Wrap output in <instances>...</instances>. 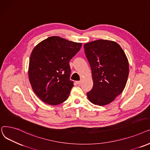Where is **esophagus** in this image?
<instances>
[{"label":"esophagus","instance_id":"obj_1","mask_svg":"<svg viewBox=\"0 0 150 150\" xmlns=\"http://www.w3.org/2000/svg\"><path fill=\"white\" fill-rule=\"evenodd\" d=\"M76 82L77 84H81V83H82V80H81V81H76Z\"/></svg>","mask_w":150,"mask_h":150}]
</instances>
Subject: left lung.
<instances>
[{
	"label": "left lung",
	"instance_id": "8db88e82",
	"mask_svg": "<svg viewBox=\"0 0 150 150\" xmlns=\"http://www.w3.org/2000/svg\"><path fill=\"white\" fill-rule=\"evenodd\" d=\"M90 65L93 87L87 93L93 104L105 105L115 100L125 88L129 74V63L117 42L98 40L83 46Z\"/></svg>",
	"mask_w": 150,
	"mask_h": 150
}]
</instances>
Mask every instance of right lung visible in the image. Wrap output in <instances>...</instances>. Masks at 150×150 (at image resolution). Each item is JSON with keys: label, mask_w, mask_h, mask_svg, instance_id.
Segmentation results:
<instances>
[{"label": "right lung", "mask_w": 150, "mask_h": 150, "mask_svg": "<svg viewBox=\"0 0 150 150\" xmlns=\"http://www.w3.org/2000/svg\"><path fill=\"white\" fill-rule=\"evenodd\" d=\"M81 46V42L53 36L33 48L28 65V79L42 102L55 105L67 100L74 86L69 79V62Z\"/></svg>", "instance_id": "obj_1"}]
</instances>
